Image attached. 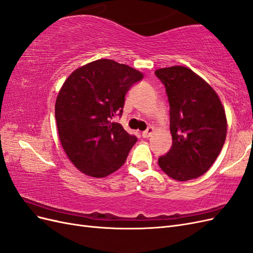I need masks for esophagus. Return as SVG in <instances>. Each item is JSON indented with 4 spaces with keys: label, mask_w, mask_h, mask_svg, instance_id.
Here are the masks:
<instances>
[{
    "label": "esophagus",
    "mask_w": 253,
    "mask_h": 253,
    "mask_svg": "<svg viewBox=\"0 0 253 253\" xmlns=\"http://www.w3.org/2000/svg\"><path fill=\"white\" fill-rule=\"evenodd\" d=\"M153 132H154V127L153 126H150L147 131H144V132H142V137L143 138H148V137H150L152 134H153Z\"/></svg>",
    "instance_id": "obj_1"
}]
</instances>
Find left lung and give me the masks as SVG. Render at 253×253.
<instances>
[{"mask_svg": "<svg viewBox=\"0 0 253 253\" xmlns=\"http://www.w3.org/2000/svg\"><path fill=\"white\" fill-rule=\"evenodd\" d=\"M170 104L171 150L158 158L168 176L178 181L200 177L210 169L227 136L223 104L210 84L181 65L158 68Z\"/></svg>", "mask_w": 253, "mask_h": 253, "instance_id": "1", "label": "left lung"}]
</instances>
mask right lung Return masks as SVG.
I'll return each instance as SVG.
<instances>
[{
    "label": "right lung",
    "mask_w": 253,
    "mask_h": 253,
    "mask_svg": "<svg viewBox=\"0 0 253 253\" xmlns=\"http://www.w3.org/2000/svg\"><path fill=\"white\" fill-rule=\"evenodd\" d=\"M142 78L128 65L99 59L75 70L61 86L55 105L59 139L83 174L106 177L126 163L137 138L111 119L122 114L127 90Z\"/></svg>",
    "instance_id": "add662e5"
}]
</instances>
